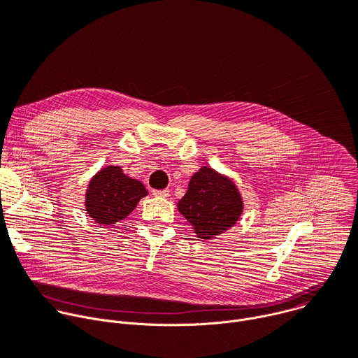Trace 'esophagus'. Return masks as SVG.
Wrapping results in <instances>:
<instances>
[{"label": "esophagus", "mask_w": 358, "mask_h": 358, "mask_svg": "<svg viewBox=\"0 0 358 358\" xmlns=\"http://www.w3.org/2000/svg\"><path fill=\"white\" fill-rule=\"evenodd\" d=\"M152 195L155 196H162V198H166L170 195V191L169 189H152Z\"/></svg>", "instance_id": "esophagus-1"}]
</instances>
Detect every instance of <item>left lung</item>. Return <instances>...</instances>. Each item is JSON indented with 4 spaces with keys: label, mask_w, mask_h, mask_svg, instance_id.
I'll return each instance as SVG.
<instances>
[{
    "label": "left lung",
    "mask_w": 358,
    "mask_h": 358,
    "mask_svg": "<svg viewBox=\"0 0 358 358\" xmlns=\"http://www.w3.org/2000/svg\"><path fill=\"white\" fill-rule=\"evenodd\" d=\"M177 207L198 238L211 239L236 224L243 211V201L231 178L211 167H201L191 177Z\"/></svg>",
    "instance_id": "left-lung-1"
}]
</instances>
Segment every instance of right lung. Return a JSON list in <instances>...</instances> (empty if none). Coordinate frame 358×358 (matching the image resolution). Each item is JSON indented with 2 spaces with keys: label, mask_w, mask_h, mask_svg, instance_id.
<instances>
[{
  "label": "right lung",
  "mask_w": 358,
  "mask_h": 358,
  "mask_svg": "<svg viewBox=\"0 0 358 358\" xmlns=\"http://www.w3.org/2000/svg\"><path fill=\"white\" fill-rule=\"evenodd\" d=\"M145 195L140 181L126 176L119 166H108L90 180L85 206L94 222L108 227L127 218Z\"/></svg>",
  "instance_id": "1"
}]
</instances>
